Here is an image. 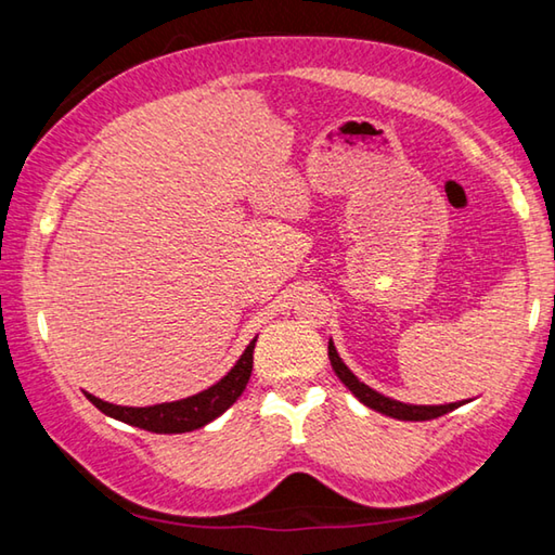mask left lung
Instances as JSON below:
<instances>
[{"mask_svg": "<svg viewBox=\"0 0 555 555\" xmlns=\"http://www.w3.org/2000/svg\"><path fill=\"white\" fill-rule=\"evenodd\" d=\"M327 354H331V364L337 377L343 379V384L347 389H350L357 399H360L364 406H370L379 413H387L391 418H401V421H430V418H438L443 416V413L457 409L460 403H446V406H411V403H401V401H393L389 397H382L379 391L370 389L367 384H362L360 379L354 377V374L345 367V362L340 360V354H337L335 345L331 343L327 345Z\"/></svg>", "mask_w": 555, "mask_h": 555, "instance_id": "left-lung-1", "label": "left lung"}]
</instances>
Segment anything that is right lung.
<instances>
[{"mask_svg": "<svg viewBox=\"0 0 555 555\" xmlns=\"http://www.w3.org/2000/svg\"><path fill=\"white\" fill-rule=\"evenodd\" d=\"M255 343L257 337L247 345V350L242 352L237 364H234L218 384L195 393V397L171 403H156V406L146 409L115 406V403L102 401L98 397H92V393H88V399L95 403L102 413H107V416L117 421H125L129 426L152 430V434H188V430L210 424L212 418H218L222 411H228L232 403L240 399V393L249 382L251 364H255Z\"/></svg>", "mask_w": 555, "mask_h": 555, "instance_id": "add662e5", "label": "right lung"}]
</instances>
